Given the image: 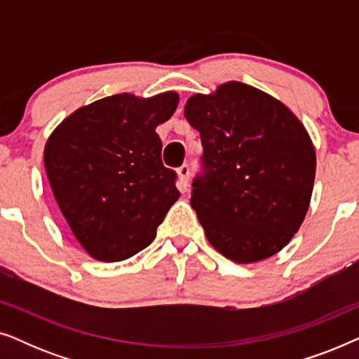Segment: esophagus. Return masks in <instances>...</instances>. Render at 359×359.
Returning a JSON list of instances; mask_svg holds the SVG:
<instances>
[{"label":"esophagus","mask_w":359,"mask_h":359,"mask_svg":"<svg viewBox=\"0 0 359 359\" xmlns=\"http://www.w3.org/2000/svg\"><path fill=\"white\" fill-rule=\"evenodd\" d=\"M178 178H180V186L181 189L188 188V181H189V166L188 165H181L178 168Z\"/></svg>","instance_id":"obj_1"}]
</instances>
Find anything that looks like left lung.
Masks as SVG:
<instances>
[{
    "instance_id": "8db88e82",
    "label": "left lung",
    "mask_w": 359,
    "mask_h": 359,
    "mask_svg": "<svg viewBox=\"0 0 359 359\" xmlns=\"http://www.w3.org/2000/svg\"><path fill=\"white\" fill-rule=\"evenodd\" d=\"M201 170L191 205L210 245L237 263L273 257L301 227L316 178L307 130L283 102L240 81L191 96Z\"/></svg>"
}]
</instances>
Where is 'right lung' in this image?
I'll use <instances>...</instances> for the list:
<instances>
[{"mask_svg": "<svg viewBox=\"0 0 359 359\" xmlns=\"http://www.w3.org/2000/svg\"><path fill=\"white\" fill-rule=\"evenodd\" d=\"M176 106L173 91L149 100L102 97L73 112L47 140L53 196L93 258L121 262L149 247L178 199V176L163 166L155 132Z\"/></svg>", "mask_w": 359, "mask_h": 359, "instance_id": "obj_1", "label": "right lung"}]
</instances>
